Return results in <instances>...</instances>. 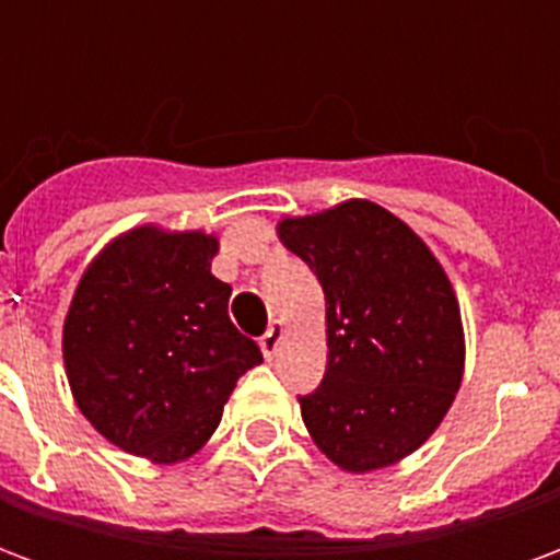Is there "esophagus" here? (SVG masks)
<instances>
[{"mask_svg":"<svg viewBox=\"0 0 560 560\" xmlns=\"http://www.w3.org/2000/svg\"><path fill=\"white\" fill-rule=\"evenodd\" d=\"M281 339H284V324H281V320H276V324H272V327H269L267 332L260 336V351H264V357H267V360H272V357H276Z\"/></svg>","mask_w":560,"mask_h":560,"instance_id":"1","label":"esophagus"}]
</instances>
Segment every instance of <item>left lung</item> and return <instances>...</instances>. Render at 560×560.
Returning <instances> with one entry per match:
<instances>
[{"mask_svg": "<svg viewBox=\"0 0 560 560\" xmlns=\"http://www.w3.org/2000/svg\"><path fill=\"white\" fill-rule=\"evenodd\" d=\"M281 243L327 296V372L303 422L339 468H387L453 405L465 339L456 293L420 236L369 200L284 219Z\"/></svg>", "mask_w": 560, "mask_h": 560, "instance_id": "left-lung-1", "label": "left lung"}]
</instances>
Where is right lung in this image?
I'll return each mask as SVG.
<instances>
[{"label": "right lung", "mask_w": 560, "mask_h": 560, "mask_svg": "<svg viewBox=\"0 0 560 560\" xmlns=\"http://www.w3.org/2000/svg\"><path fill=\"white\" fill-rule=\"evenodd\" d=\"M219 240L138 228L83 272L62 332L83 417L126 453L179 462L219 429L236 381L264 363L209 272Z\"/></svg>", "instance_id": "right-lung-1"}]
</instances>
